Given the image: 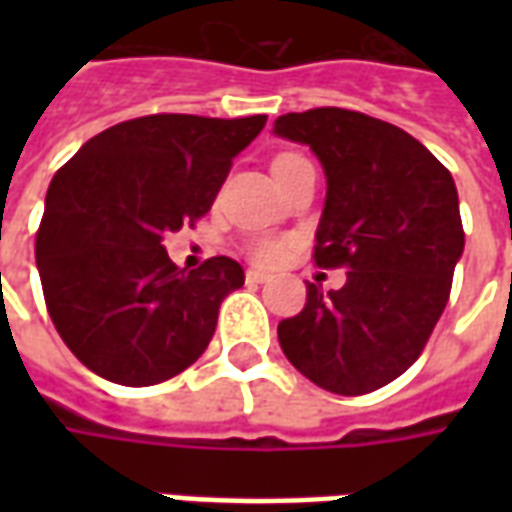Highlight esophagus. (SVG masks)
Returning <instances> with one entry per match:
<instances>
[{
    "mask_svg": "<svg viewBox=\"0 0 512 512\" xmlns=\"http://www.w3.org/2000/svg\"><path fill=\"white\" fill-rule=\"evenodd\" d=\"M268 274L266 271H257V268H249V271H246V282H268Z\"/></svg>",
    "mask_w": 512,
    "mask_h": 512,
    "instance_id": "obj_1",
    "label": "esophagus"
}]
</instances>
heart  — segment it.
I'll list each match as a JSON object with an SVG mask.
<instances>
[{
	"label": "heart",
	"instance_id": "heart-1",
	"mask_svg": "<svg viewBox=\"0 0 512 512\" xmlns=\"http://www.w3.org/2000/svg\"><path fill=\"white\" fill-rule=\"evenodd\" d=\"M299 158L301 156H296V153H282V156L274 158L271 169L285 167V164L299 161ZM285 252H288V241H282V238H255V241L246 244V255H249V260H255L260 266H274V263H279V260L285 257Z\"/></svg>",
	"mask_w": 512,
	"mask_h": 512
}]
</instances>
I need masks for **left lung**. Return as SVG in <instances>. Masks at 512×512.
Listing matches in <instances>:
<instances>
[{"label": "left lung", "mask_w": 512, "mask_h": 512, "mask_svg": "<svg viewBox=\"0 0 512 512\" xmlns=\"http://www.w3.org/2000/svg\"><path fill=\"white\" fill-rule=\"evenodd\" d=\"M274 134L310 145L326 175L315 263L348 268L340 290L307 285L277 326L290 365L334 395H367L417 362L447 307L463 255L450 169L403 128L323 106L277 117Z\"/></svg>", "instance_id": "1"}]
</instances>
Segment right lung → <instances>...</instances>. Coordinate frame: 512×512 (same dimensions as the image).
Wrapping results in <instances>:
<instances>
[{
    "instance_id": "add662e5",
    "label": "right lung",
    "mask_w": 512,
    "mask_h": 512,
    "mask_svg": "<svg viewBox=\"0 0 512 512\" xmlns=\"http://www.w3.org/2000/svg\"><path fill=\"white\" fill-rule=\"evenodd\" d=\"M263 126L266 115L136 117L57 169L35 260L51 321L95 376L153 386L208 348L244 268L233 257L178 268L164 235L211 211L233 158Z\"/></svg>"
}]
</instances>
